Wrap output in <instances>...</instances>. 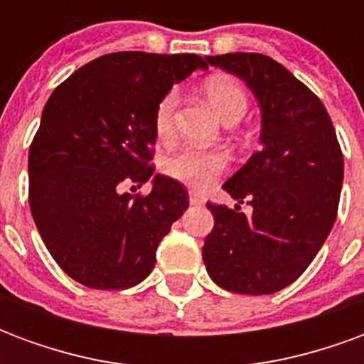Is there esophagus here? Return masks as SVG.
Returning a JSON list of instances; mask_svg holds the SVG:
<instances>
[{
    "label": "esophagus",
    "instance_id": "obj_1",
    "mask_svg": "<svg viewBox=\"0 0 364 364\" xmlns=\"http://www.w3.org/2000/svg\"><path fill=\"white\" fill-rule=\"evenodd\" d=\"M189 203L191 205H203L205 203V197L197 193V191H189Z\"/></svg>",
    "mask_w": 364,
    "mask_h": 364
}]
</instances>
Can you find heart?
<instances>
[{
    "mask_svg": "<svg viewBox=\"0 0 364 364\" xmlns=\"http://www.w3.org/2000/svg\"><path fill=\"white\" fill-rule=\"evenodd\" d=\"M208 101L226 124H234L247 111V97L242 85L230 77H210L205 83ZM179 103L177 91H167L156 105L154 111V130L159 138H169L173 134L175 109ZM228 156L222 150H198V148H183L167 156L161 164V171L175 181L189 185L193 189H206L214 179L226 169Z\"/></svg>",
    "mask_w": 364,
    "mask_h": 364,
    "instance_id": "1",
    "label": "heart"
}]
</instances>
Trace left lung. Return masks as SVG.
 <instances>
[{"label":"left lung","instance_id":"left-lung-1","mask_svg":"<svg viewBox=\"0 0 364 364\" xmlns=\"http://www.w3.org/2000/svg\"><path fill=\"white\" fill-rule=\"evenodd\" d=\"M210 66L244 80L261 109L259 151L222 187L236 208L206 203L214 228L203 261L218 287L273 294L312 263L333 228L343 185V154L326 107L269 56H206ZM247 200L254 213L239 205Z\"/></svg>","mask_w":364,"mask_h":364}]
</instances>
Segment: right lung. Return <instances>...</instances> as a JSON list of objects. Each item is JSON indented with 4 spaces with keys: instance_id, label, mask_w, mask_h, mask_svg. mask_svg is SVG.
I'll return each mask as SVG.
<instances>
[{
    "instance_id": "1",
    "label": "right lung",
    "mask_w": 364,
    "mask_h": 364,
    "mask_svg": "<svg viewBox=\"0 0 364 364\" xmlns=\"http://www.w3.org/2000/svg\"><path fill=\"white\" fill-rule=\"evenodd\" d=\"M206 70L197 54L112 52L62 82L28 150V205L60 269L90 289L142 282L189 206L181 183L154 175V111L173 83ZM152 179L150 196L122 191Z\"/></svg>"
}]
</instances>
